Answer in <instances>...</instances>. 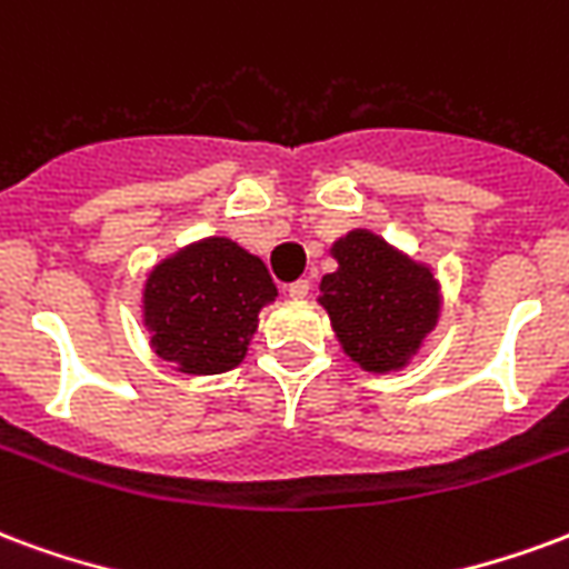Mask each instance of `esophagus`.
<instances>
[{
  "label": "esophagus",
  "instance_id": "esophagus-1",
  "mask_svg": "<svg viewBox=\"0 0 569 569\" xmlns=\"http://www.w3.org/2000/svg\"><path fill=\"white\" fill-rule=\"evenodd\" d=\"M309 293H312V284H309V281H306V279L288 284V297H290V300H306Z\"/></svg>",
  "mask_w": 569,
  "mask_h": 569
}]
</instances>
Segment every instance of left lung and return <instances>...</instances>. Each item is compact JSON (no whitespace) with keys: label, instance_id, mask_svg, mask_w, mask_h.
<instances>
[{"label":"left lung","instance_id":"1","mask_svg":"<svg viewBox=\"0 0 569 569\" xmlns=\"http://www.w3.org/2000/svg\"><path fill=\"white\" fill-rule=\"evenodd\" d=\"M330 257L336 272L321 279L318 302L330 315L339 348L367 372L409 367L442 315L433 267L363 227L339 236Z\"/></svg>","mask_w":569,"mask_h":569}]
</instances>
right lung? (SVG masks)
Masks as SVG:
<instances>
[{
  "label": "right lung",
  "mask_w": 569,
  "mask_h": 569,
  "mask_svg": "<svg viewBox=\"0 0 569 569\" xmlns=\"http://www.w3.org/2000/svg\"><path fill=\"white\" fill-rule=\"evenodd\" d=\"M279 297L267 263L227 236H206L153 263L142 284V325L157 358L184 376L236 370L260 309Z\"/></svg>",
  "instance_id": "add662e5"
}]
</instances>
